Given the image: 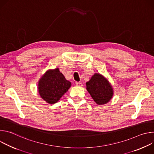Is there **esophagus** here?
I'll list each match as a JSON object with an SVG mask.
<instances>
[{
    "mask_svg": "<svg viewBox=\"0 0 154 154\" xmlns=\"http://www.w3.org/2000/svg\"><path fill=\"white\" fill-rule=\"evenodd\" d=\"M75 85L77 86H82V83L81 82H75Z\"/></svg>",
    "mask_w": 154,
    "mask_h": 154,
    "instance_id": "obj_1",
    "label": "esophagus"
}]
</instances>
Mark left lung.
I'll return each instance as SVG.
<instances>
[{"instance_id": "left-lung-1", "label": "left lung", "mask_w": 154, "mask_h": 154, "mask_svg": "<svg viewBox=\"0 0 154 154\" xmlns=\"http://www.w3.org/2000/svg\"><path fill=\"white\" fill-rule=\"evenodd\" d=\"M86 85L87 91L98 105L107 103L113 97L114 92L112 85L99 73H95Z\"/></svg>"}]
</instances>
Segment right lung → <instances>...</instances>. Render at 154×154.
Listing matches in <instances>:
<instances>
[{
	"label": "right lung",
	"mask_w": 154,
	"mask_h": 154,
	"mask_svg": "<svg viewBox=\"0 0 154 154\" xmlns=\"http://www.w3.org/2000/svg\"><path fill=\"white\" fill-rule=\"evenodd\" d=\"M71 86L59 68L49 69L38 81V90L40 97L49 104L57 103Z\"/></svg>",
	"instance_id": "1"
}]
</instances>
